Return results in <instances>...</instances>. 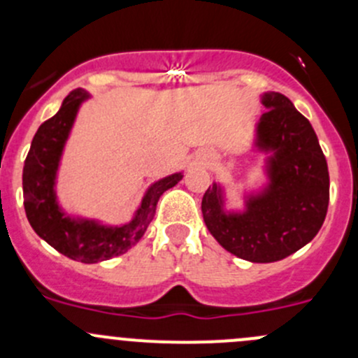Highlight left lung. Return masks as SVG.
<instances>
[{
	"mask_svg": "<svg viewBox=\"0 0 358 358\" xmlns=\"http://www.w3.org/2000/svg\"><path fill=\"white\" fill-rule=\"evenodd\" d=\"M265 114L255 145L266 157L268 183L246 197L244 211H225L223 190L213 183L202 197V216L220 246L237 258L272 263L308 244L329 206V171L312 124L282 93L262 95Z\"/></svg>",
	"mask_w": 358,
	"mask_h": 358,
	"instance_id": "obj_1",
	"label": "left lung"
}]
</instances>
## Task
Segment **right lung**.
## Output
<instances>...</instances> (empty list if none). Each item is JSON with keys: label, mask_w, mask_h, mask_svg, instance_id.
Here are the masks:
<instances>
[{"label": "right lung", "mask_w": 358, "mask_h": 358, "mask_svg": "<svg viewBox=\"0 0 358 358\" xmlns=\"http://www.w3.org/2000/svg\"><path fill=\"white\" fill-rule=\"evenodd\" d=\"M86 99L90 95L83 90L71 92L60 110L36 131L24 162V208L34 232L50 246L71 259L99 263L122 255L142 239L156 215L159 197L175 187L183 175L173 173L152 183L131 222L121 227L102 225L96 220L72 218L64 213L55 194L57 171L76 115Z\"/></svg>", "instance_id": "obj_1"}]
</instances>
